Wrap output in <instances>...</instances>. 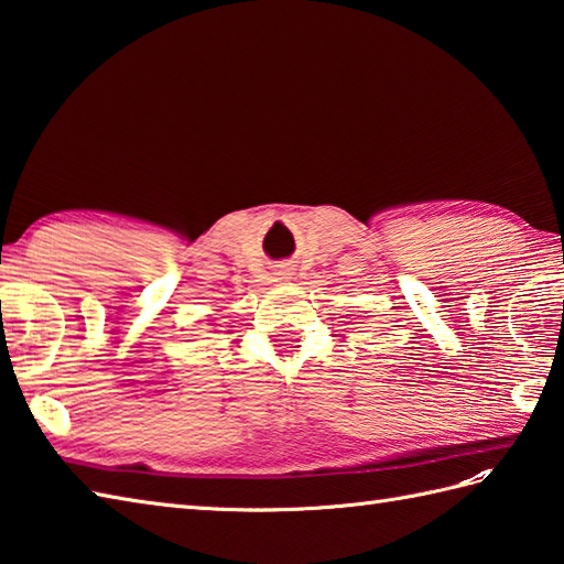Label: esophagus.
Listing matches in <instances>:
<instances>
[{
	"label": "esophagus",
	"mask_w": 564,
	"mask_h": 564,
	"mask_svg": "<svg viewBox=\"0 0 564 564\" xmlns=\"http://www.w3.org/2000/svg\"><path fill=\"white\" fill-rule=\"evenodd\" d=\"M279 275H281V279H289L291 271H289V269H281V271H279Z\"/></svg>",
	"instance_id": "34e87169"
}]
</instances>
